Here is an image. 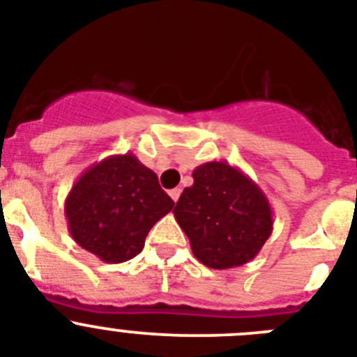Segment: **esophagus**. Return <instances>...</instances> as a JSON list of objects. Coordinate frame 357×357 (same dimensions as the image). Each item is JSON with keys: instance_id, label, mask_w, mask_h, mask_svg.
I'll list each match as a JSON object with an SVG mask.
<instances>
[{"instance_id": "34e87169", "label": "esophagus", "mask_w": 357, "mask_h": 357, "mask_svg": "<svg viewBox=\"0 0 357 357\" xmlns=\"http://www.w3.org/2000/svg\"><path fill=\"white\" fill-rule=\"evenodd\" d=\"M169 195H171V199H172V201H178V199H179V195H181V188H172V190L171 192H169Z\"/></svg>"}]
</instances>
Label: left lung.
I'll use <instances>...</instances> for the list:
<instances>
[{
  "mask_svg": "<svg viewBox=\"0 0 357 357\" xmlns=\"http://www.w3.org/2000/svg\"><path fill=\"white\" fill-rule=\"evenodd\" d=\"M192 178L194 185L183 190L172 213L195 258L218 271L255 259L274 227L261 188L226 162L202 163Z\"/></svg>",
  "mask_w": 357,
  "mask_h": 357,
  "instance_id": "1",
  "label": "left lung"
}]
</instances>
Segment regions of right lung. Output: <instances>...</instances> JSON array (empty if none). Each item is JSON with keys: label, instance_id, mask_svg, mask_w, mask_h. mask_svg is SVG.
<instances>
[{"label": "right lung", "instance_id": "right-lung-1", "mask_svg": "<svg viewBox=\"0 0 357 357\" xmlns=\"http://www.w3.org/2000/svg\"><path fill=\"white\" fill-rule=\"evenodd\" d=\"M172 206L155 172L126 153L89 167L70 188L63 211L79 247L105 263H123L139 255L151 227Z\"/></svg>", "mask_w": 357, "mask_h": 357}]
</instances>
